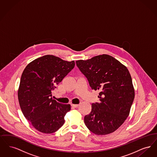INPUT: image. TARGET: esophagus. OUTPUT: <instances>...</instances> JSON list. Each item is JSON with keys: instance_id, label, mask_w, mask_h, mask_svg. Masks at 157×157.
<instances>
[{"instance_id": "34e87169", "label": "esophagus", "mask_w": 157, "mask_h": 157, "mask_svg": "<svg viewBox=\"0 0 157 157\" xmlns=\"http://www.w3.org/2000/svg\"><path fill=\"white\" fill-rule=\"evenodd\" d=\"M71 106H72V107H74V108H77V107H78V105L76 104H71Z\"/></svg>"}]
</instances>
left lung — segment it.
I'll return each instance as SVG.
<instances>
[{
	"mask_svg": "<svg viewBox=\"0 0 157 157\" xmlns=\"http://www.w3.org/2000/svg\"><path fill=\"white\" fill-rule=\"evenodd\" d=\"M92 90L99 91V102L92 104L91 112L84 117L85 125L96 135L116 131L129 115L135 92L127 67L108 55L76 61Z\"/></svg>",
	"mask_w": 157,
	"mask_h": 157,
	"instance_id": "obj_1",
	"label": "left lung"
}]
</instances>
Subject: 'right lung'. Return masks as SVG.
I'll return each instance as SVG.
<instances>
[{"instance_id":"1","label":"right lung","mask_w":157,"mask_h":157,"mask_svg":"<svg viewBox=\"0 0 157 157\" xmlns=\"http://www.w3.org/2000/svg\"><path fill=\"white\" fill-rule=\"evenodd\" d=\"M74 66V60L67 62L48 55L33 60L24 69L18 90L19 102L26 119L39 132L51 134L63 125L71 105L53 99L52 92Z\"/></svg>"}]
</instances>
